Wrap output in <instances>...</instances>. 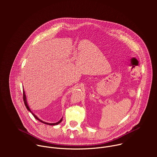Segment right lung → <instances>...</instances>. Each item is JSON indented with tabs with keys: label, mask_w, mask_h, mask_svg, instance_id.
I'll return each instance as SVG.
<instances>
[{
	"label": "right lung",
	"mask_w": 157,
	"mask_h": 157,
	"mask_svg": "<svg viewBox=\"0 0 157 157\" xmlns=\"http://www.w3.org/2000/svg\"><path fill=\"white\" fill-rule=\"evenodd\" d=\"M23 98H24V104H25V107H27V110H29V111H30V113L32 114V115L34 116V117L36 119V120H38V121H39L40 122H41V123H43V124H47V125H58V124H59L61 121H62V120H63V119L61 118L58 122H56V123H48V122H43V121H41V120H40L35 114H34L31 111V110H30V107H29V105H28V102H27V98H26V95H25V91H24V89H23Z\"/></svg>",
	"instance_id": "right-lung-1"
}]
</instances>
